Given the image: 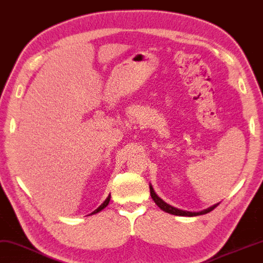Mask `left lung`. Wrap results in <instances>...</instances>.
I'll use <instances>...</instances> for the list:
<instances>
[{
  "mask_svg": "<svg viewBox=\"0 0 263 263\" xmlns=\"http://www.w3.org/2000/svg\"><path fill=\"white\" fill-rule=\"evenodd\" d=\"M150 195H151L152 199L155 200V203L158 206H159L162 211H164L166 213H169V214L177 215V216H197V215H203V214H206V213H210L211 211L214 210L215 207L218 205V204H215V205H213L212 207H210V209H207V210H204V211H201V212H197V213H193V212H187V211H181V210H178V209H175V207L170 206L167 203H164V201L160 197H158V195L155 193L152 186H150Z\"/></svg>",
  "mask_w": 263,
  "mask_h": 263,
  "instance_id": "8db88e82",
  "label": "left lung"
}]
</instances>
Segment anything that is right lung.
I'll use <instances>...</instances> for the list:
<instances>
[{
  "instance_id": "obj_1",
  "label": "right lung",
  "mask_w": 263,
  "mask_h": 263,
  "mask_svg": "<svg viewBox=\"0 0 263 263\" xmlns=\"http://www.w3.org/2000/svg\"><path fill=\"white\" fill-rule=\"evenodd\" d=\"M109 199H111V195H108V197L104 200V203L99 207V209H96L93 213H90L89 215H93V214H96V213H99V212H101L103 209H105V207L108 205V203H109Z\"/></svg>"
}]
</instances>
